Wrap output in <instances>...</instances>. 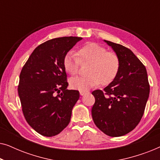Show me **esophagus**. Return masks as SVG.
Instances as JSON below:
<instances>
[{"mask_svg":"<svg viewBox=\"0 0 160 160\" xmlns=\"http://www.w3.org/2000/svg\"><path fill=\"white\" fill-rule=\"evenodd\" d=\"M88 92H87V91H80L79 92V93H80V95H82V96H83V95H84L86 93H87Z\"/></svg>","mask_w":160,"mask_h":160,"instance_id":"34e87169","label":"esophagus"}]
</instances>
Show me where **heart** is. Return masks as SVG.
I'll use <instances>...</instances> for the list:
<instances>
[{
	"mask_svg": "<svg viewBox=\"0 0 160 160\" xmlns=\"http://www.w3.org/2000/svg\"><path fill=\"white\" fill-rule=\"evenodd\" d=\"M81 60L88 62L87 75L70 79L71 88L87 91L102 84H109L117 77L120 68L119 57L114 52H107L106 48L96 43H89L81 47L76 53L71 50L65 54L63 65L67 73L76 75L79 69Z\"/></svg>",
	"mask_w": 160,
	"mask_h": 160,
	"instance_id": "obj_1",
	"label": "heart"
}]
</instances>
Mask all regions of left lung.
<instances>
[{
	"mask_svg": "<svg viewBox=\"0 0 160 160\" xmlns=\"http://www.w3.org/2000/svg\"><path fill=\"white\" fill-rule=\"evenodd\" d=\"M117 54L120 68L117 77L104 88L95 90L92 117L95 125L111 137H119L135 129L143 115L149 96L147 72L130 49L103 40Z\"/></svg>",
	"mask_w": 160,
	"mask_h": 160,
	"instance_id": "1",
	"label": "left lung"
}]
</instances>
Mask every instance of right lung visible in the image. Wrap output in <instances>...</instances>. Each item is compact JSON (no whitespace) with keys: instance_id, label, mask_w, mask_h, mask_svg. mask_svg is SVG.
I'll use <instances>...</instances> for the list:
<instances>
[{"instance_id":"1","label":"right lung","mask_w":160,"mask_h":160,"mask_svg":"<svg viewBox=\"0 0 160 160\" xmlns=\"http://www.w3.org/2000/svg\"><path fill=\"white\" fill-rule=\"evenodd\" d=\"M82 40L61 37L46 41L30 54L19 76L18 94L26 121L46 137L58 135L68 125L79 92L68 90L63 60Z\"/></svg>"}]
</instances>
